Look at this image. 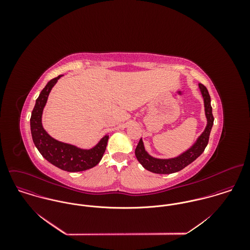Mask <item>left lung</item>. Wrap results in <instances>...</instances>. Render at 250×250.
I'll use <instances>...</instances> for the list:
<instances>
[{
	"label": "left lung",
	"mask_w": 250,
	"mask_h": 250,
	"mask_svg": "<svg viewBox=\"0 0 250 250\" xmlns=\"http://www.w3.org/2000/svg\"><path fill=\"white\" fill-rule=\"evenodd\" d=\"M199 89L204 99V107L205 114L207 118V126L204 132L200 135L195 143L188 149L186 152L179 155L178 157L171 159H157L150 156L144 148L143 140H140L138 146L136 148L135 154L138 161L142 164L143 167L153 173L158 174H169L180 171L185 168L187 166L191 164L194 160H196L205 150L207 144L209 143L210 133L214 124V116L212 112L211 106V97L208 92V89L202 83H199Z\"/></svg>",
	"instance_id": "1"
}]
</instances>
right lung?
Masks as SVG:
<instances>
[{
    "instance_id": "obj_1",
    "label": "right lung",
    "mask_w": 250,
    "mask_h": 250,
    "mask_svg": "<svg viewBox=\"0 0 250 250\" xmlns=\"http://www.w3.org/2000/svg\"><path fill=\"white\" fill-rule=\"evenodd\" d=\"M62 75L52 79L41 90L31 116V132L33 141L40 154L55 167L68 171L78 172L94 167L101 161L108 136L106 135L91 149H82L75 145L53 139L42 126V112L49 93Z\"/></svg>"
}]
</instances>
